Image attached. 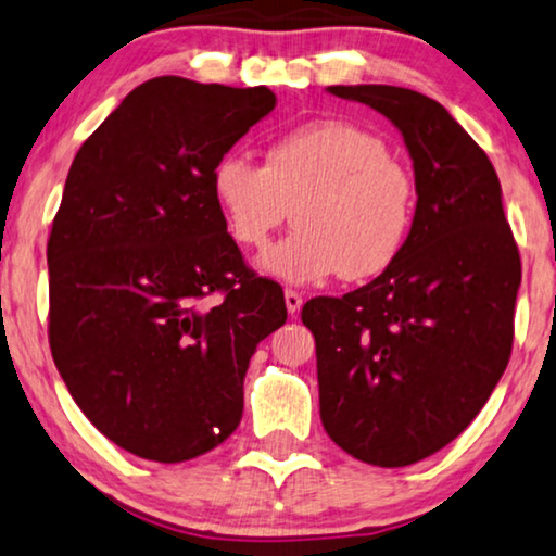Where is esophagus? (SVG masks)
I'll use <instances>...</instances> for the list:
<instances>
[{"label":"esophagus","instance_id":"34e87169","mask_svg":"<svg viewBox=\"0 0 556 556\" xmlns=\"http://www.w3.org/2000/svg\"><path fill=\"white\" fill-rule=\"evenodd\" d=\"M285 304H287V312L294 317V314H300V309H302V294L294 292V289H287Z\"/></svg>","mask_w":556,"mask_h":556}]
</instances>
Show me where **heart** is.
<instances>
[{"label":"heart","instance_id":"heart-1","mask_svg":"<svg viewBox=\"0 0 556 556\" xmlns=\"http://www.w3.org/2000/svg\"><path fill=\"white\" fill-rule=\"evenodd\" d=\"M212 197L231 239L250 250L267 247L294 206L300 229L264 252L260 269L300 287L382 275L407 244L417 204L412 174L384 139L342 119L287 129L264 164L225 154Z\"/></svg>","mask_w":556,"mask_h":556}]
</instances>
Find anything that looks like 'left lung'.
Masks as SVG:
<instances>
[{
	"mask_svg": "<svg viewBox=\"0 0 556 556\" xmlns=\"http://www.w3.org/2000/svg\"><path fill=\"white\" fill-rule=\"evenodd\" d=\"M327 92L400 129L417 210L392 267L342 300L304 304L321 425L359 462L407 467L457 439L507 369L519 250L490 156L442 104L389 85Z\"/></svg>",
	"mask_w": 556,
	"mask_h": 556,
	"instance_id": "8db88e82",
	"label": "left lung"
}]
</instances>
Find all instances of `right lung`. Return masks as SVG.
<instances>
[{"label": "right lung", "instance_id": "right-lung-1", "mask_svg": "<svg viewBox=\"0 0 556 556\" xmlns=\"http://www.w3.org/2000/svg\"><path fill=\"white\" fill-rule=\"evenodd\" d=\"M267 87L156 77L74 156L47 244L49 346L72 400L142 459L187 462L235 432L256 344L287 321L212 197V169L275 110ZM223 292L214 307L201 304Z\"/></svg>", "mask_w": 556, "mask_h": 556}]
</instances>
